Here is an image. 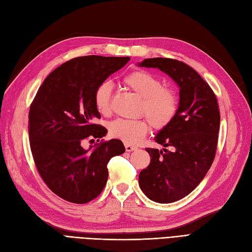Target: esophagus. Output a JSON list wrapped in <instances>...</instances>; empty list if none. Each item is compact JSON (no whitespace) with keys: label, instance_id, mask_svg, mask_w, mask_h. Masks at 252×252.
Segmentation results:
<instances>
[{"label":"esophagus","instance_id":"obj_1","mask_svg":"<svg viewBox=\"0 0 252 252\" xmlns=\"http://www.w3.org/2000/svg\"><path fill=\"white\" fill-rule=\"evenodd\" d=\"M125 149H126L127 152H132V151L136 150L137 148H136L135 146H132V145H130V144H125Z\"/></svg>","mask_w":252,"mask_h":252}]
</instances>
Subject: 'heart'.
I'll return each instance as SVG.
<instances>
[{
    "label": "heart",
    "instance_id": "1",
    "mask_svg": "<svg viewBox=\"0 0 252 252\" xmlns=\"http://www.w3.org/2000/svg\"><path fill=\"white\" fill-rule=\"evenodd\" d=\"M124 84L142 99L138 115L145 116L158 130L167 127L178 110V96L174 90L164 88L162 81L146 71H135L125 76ZM112 86L103 82L94 91V105L99 114L108 116L111 112ZM147 120L118 119L109 124L110 134L127 144H137L149 131Z\"/></svg>",
    "mask_w": 252,
    "mask_h": 252
}]
</instances>
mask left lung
I'll use <instances>...</instances> for the list:
<instances>
[{
    "label": "left lung",
    "instance_id": "left-lung-1",
    "mask_svg": "<svg viewBox=\"0 0 252 252\" xmlns=\"http://www.w3.org/2000/svg\"><path fill=\"white\" fill-rule=\"evenodd\" d=\"M140 66L156 67L179 88V105L172 122L155 136L168 149L146 148L151 161L138 176L143 193L158 203L186 197L200 184L215 158L220 128L218 102L194 68L171 58H148Z\"/></svg>",
    "mask_w": 252,
    "mask_h": 252
}]
</instances>
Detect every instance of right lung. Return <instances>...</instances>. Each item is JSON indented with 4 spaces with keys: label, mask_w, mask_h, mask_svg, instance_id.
I'll use <instances>...</instances> for the list:
<instances>
[{
    "label": "right lung",
    "mask_w": 252,
    "mask_h": 252,
    "mask_svg": "<svg viewBox=\"0 0 252 252\" xmlns=\"http://www.w3.org/2000/svg\"><path fill=\"white\" fill-rule=\"evenodd\" d=\"M129 57L83 56L52 72L40 85L29 111V140L36 169L49 189L68 202L83 204L98 197L108 178L107 163L125 152L120 140L101 141L84 149L107 130L94 121L101 116L94 91Z\"/></svg>",
    "instance_id": "add662e5"
}]
</instances>
